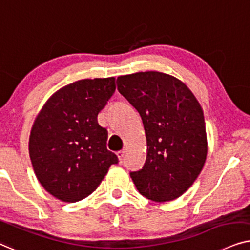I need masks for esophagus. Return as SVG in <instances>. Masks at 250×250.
<instances>
[{"label":"esophagus","instance_id":"obj_1","mask_svg":"<svg viewBox=\"0 0 250 250\" xmlns=\"http://www.w3.org/2000/svg\"><path fill=\"white\" fill-rule=\"evenodd\" d=\"M116 154H118V158H119V160L120 161H121V160L125 158V149H121V151H119L118 153H116Z\"/></svg>","mask_w":250,"mask_h":250}]
</instances>
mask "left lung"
<instances>
[{"mask_svg": "<svg viewBox=\"0 0 250 250\" xmlns=\"http://www.w3.org/2000/svg\"><path fill=\"white\" fill-rule=\"evenodd\" d=\"M116 84L141 114L147 141L145 164L130 177L149 200H175L198 178L207 158L200 104L184 83L165 73L122 75Z\"/></svg>", "mask_w": 250, "mask_h": 250, "instance_id": "8db88e82", "label": "left lung"}]
</instances>
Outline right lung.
Masks as SVG:
<instances>
[{
    "label": "right lung",
    "instance_id": "1",
    "mask_svg": "<svg viewBox=\"0 0 250 250\" xmlns=\"http://www.w3.org/2000/svg\"><path fill=\"white\" fill-rule=\"evenodd\" d=\"M114 91V78L80 80L56 91L36 116L29 156L39 182L59 200L90 195L119 162L97 120Z\"/></svg>",
    "mask_w": 250,
    "mask_h": 250
}]
</instances>
